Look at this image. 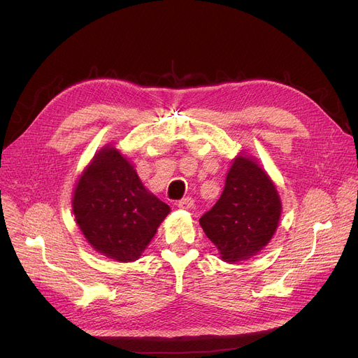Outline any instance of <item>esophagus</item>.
<instances>
[{
  "label": "esophagus",
  "mask_w": 358,
  "mask_h": 358,
  "mask_svg": "<svg viewBox=\"0 0 358 358\" xmlns=\"http://www.w3.org/2000/svg\"><path fill=\"white\" fill-rule=\"evenodd\" d=\"M177 206L180 209H192L193 206H194V201H193V199L192 197H184V199H181V200H178V203H177Z\"/></svg>",
  "instance_id": "34e87169"
}]
</instances>
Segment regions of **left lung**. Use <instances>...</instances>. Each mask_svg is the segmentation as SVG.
Instances as JSON below:
<instances>
[{"mask_svg":"<svg viewBox=\"0 0 358 358\" xmlns=\"http://www.w3.org/2000/svg\"><path fill=\"white\" fill-rule=\"evenodd\" d=\"M281 201L267 173L257 161L236 157L222 196L200 217L201 228L223 261L238 262L257 255L273 238Z\"/></svg>","mask_w":358,"mask_h":358,"instance_id":"8db88e82","label":"left lung"}]
</instances>
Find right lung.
Here are the masks:
<instances>
[{
	"instance_id": "right-lung-1",
	"label": "right lung",
	"mask_w": 358,
	"mask_h": 358,
	"mask_svg": "<svg viewBox=\"0 0 358 358\" xmlns=\"http://www.w3.org/2000/svg\"><path fill=\"white\" fill-rule=\"evenodd\" d=\"M72 210L94 250L130 262L152 241L169 206L145 189L134 165L116 148L106 146L81 174Z\"/></svg>"
}]
</instances>
